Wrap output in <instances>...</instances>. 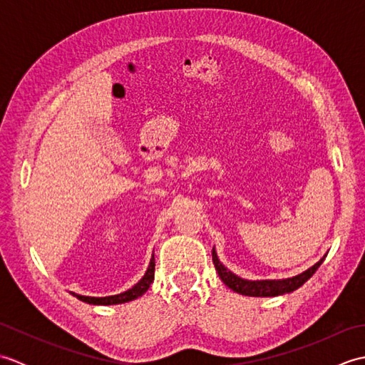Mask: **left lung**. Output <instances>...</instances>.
Instances as JSON below:
<instances>
[{"label": "left lung", "mask_w": 365, "mask_h": 365, "mask_svg": "<svg viewBox=\"0 0 365 365\" xmlns=\"http://www.w3.org/2000/svg\"><path fill=\"white\" fill-rule=\"evenodd\" d=\"M212 257H213L215 268H216V271H218L221 281L226 284L229 289H232L240 294H246V297H279V294L290 293L293 290H297L302 284L309 281V279L314 276L315 271L319 269V267L324 260V257H323L320 262H317L314 267L306 269L304 273H301V274L290 277V279H281V281H246V279H242V277L235 276L234 273H230V271L220 262L215 250L212 251Z\"/></svg>", "instance_id": "obj_1"}]
</instances>
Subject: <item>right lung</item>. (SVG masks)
<instances>
[{
    "instance_id": "1",
    "label": "right lung",
    "mask_w": 365,
    "mask_h": 365,
    "mask_svg": "<svg viewBox=\"0 0 365 365\" xmlns=\"http://www.w3.org/2000/svg\"><path fill=\"white\" fill-rule=\"evenodd\" d=\"M153 276H155V259L152 255V260H150V265L147 268L144 277L139 281L136 285L131 287L130 290L119 293V294H114V297H105V298H96V297H81V294H75L72 293L73 297L78 298L80 301L88 302V304H97V306H111V304H122V302H128V301H133L136 298L141 297L149 289L150 284L153 282Z\"/></svg>"
}]
</instances>
